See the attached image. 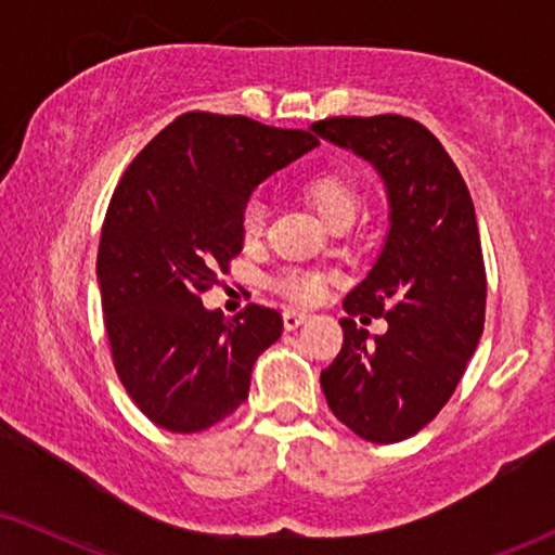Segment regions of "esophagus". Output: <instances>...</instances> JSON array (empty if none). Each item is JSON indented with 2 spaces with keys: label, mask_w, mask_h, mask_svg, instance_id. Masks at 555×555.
<instances>
[{
  "label": "esophagus",
  "mask_w": 555,
  "mask_h": 555,
  "mask_svg": "<svg viewBox=\"0 0 555 555\" xmlns=\"http://www.w3.org/2000/svg\"><path fill=\"white\" fill-rule=\"evenodd\" d=\"M308 321V313L306 310H295V308H285L283 310V325L285 331H295L298 325H302Z\"/></svg>",
  "instance_id": "1"
}]
</instances>
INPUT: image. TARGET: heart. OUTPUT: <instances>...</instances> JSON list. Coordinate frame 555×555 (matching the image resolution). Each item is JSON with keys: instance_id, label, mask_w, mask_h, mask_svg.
Segmentation results:
<instances>
[{"instance_id": "b5f03b06", "label": "heart", "mask_w": 555, "mask_h": 555, "mask_svg": "<svg viewBox=\"0 0 555 555\" xmlns=\"http://www.w3.org/2000/svg\"><path fill=\"white\" fill-rule=\"evenodd\" d=\"M308 196L310 207L325 224L338 222V219H353L361 204V194L356 181L344 171H318L306 181L302 189ZM264 230V207L262 202H249L245 215H242V237L247 242H257ZM325 285L323 272L313 270H285L275 280V287L287 298L300 302H313L321 298Z\"/></svg>"}]
</instances>
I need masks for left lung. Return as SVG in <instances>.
<instances>
[{"label": "left lung", "instance_id": "8db88e82", "mask_svg": "<svg viewBox=\"0 0 555 555\" xmlns=\"http://www.w3.org/2000/svg\"><path fill=\"white\" fill-rule=\"evenodd\" d=\"M310 131L374 166L389 199L382 253L344 300V346L321 374L325 401L369 442H401L450 401L482 336L488 280L473 196L412 118L340 116ZM359 312L384 314L390 328L369 337L354 328Z\"/></svg>", "mask_w": 555, "mask_h": 555}]
</instances>
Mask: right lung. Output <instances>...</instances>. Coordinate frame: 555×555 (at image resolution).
I'll list each match as a JSON object with an SVG mask.
<instances>
[{"mask_svg": "<svg viewBox=\"0 0 555 555\" xmlns=\"http://www.w3.org/2000/svg\"><path fill=\"white\" fill-rule=\"evenodd\" d=\"M318 146L310 131L192 111L128 166L98 247L113 366L133 404L179 435L209 429L247 399L253 366L283 318L247 306L232 321L202 293L242 253L257 184Z\"/></svg>", "mask_w": 555, "mask_h": 555, "instance_id": "obj_1", "label": "right lung"}]
</instances>
